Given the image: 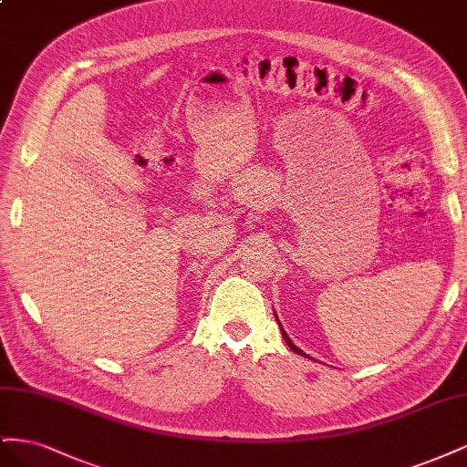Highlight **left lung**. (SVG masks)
<instances>
[{"label": "left lung", "instance_id": "1", "mask_svg": "<svg viewBox=\"0 0 467 467\" xmlns=\"http://www.w3.org/2000/svg\"><path fill=\"white\" fill-rule=\"evenodd\" d=\"M275 317H276V321H278V316H276V312H275ZM278 327H280V333H282V338H285V341H286V345L294 350V352H298V355H302V357H306V352L302 350V348H298V347H296L292 341H290V337H288V333L285 331V327H282V325H280V321H278ZM307 358H312V357H307ZM314 360V358H312Z\"/></svg>", "mask_w": 467, "mask_h": 467}]
</instances>
